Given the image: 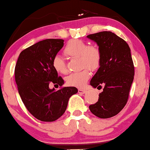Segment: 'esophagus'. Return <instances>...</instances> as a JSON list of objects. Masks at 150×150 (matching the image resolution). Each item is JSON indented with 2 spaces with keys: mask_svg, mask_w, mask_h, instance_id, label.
Wrapping results in <instances>:
<instances>
[{
  "mask_svg": "<svg viewBox=\"0 0 150 150\" xmlns=\"http://www.w3.org/2000/svg\"><path fill=\"white\" fill-rule=\"evenodd\" d=\"M86 92V91L84 90V89H78V93L79 94H84Z\"/></svg>",
  "mask_w": 150,
  "mask_h": 150,
  "instance_id": "34e87169",
  "label": "esophagus"
}]
</instances>
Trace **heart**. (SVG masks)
Segmentation results:
<instances>
[{"label": "heart", "instance_id": "1", "mask_svg": "<svg viewBox=\"0 0 150 150\" xmlns=\"http://www.w3.org/2000/svg\"><path fill=\"white\" fill-rule=\"evenodd\" d=\"M64 52L69 57H79L81 67H85L81 71L70 74L66 78L67 85L81 88L85 86L90 78L91 73L88 69L94 71L99 68L101 62L100 49L96 45H88L86 41L76 39H72L68 42ZM52 67L58 73L66 74L68 72L65 62L60 56H55L53 59Z\"/></svg>", "mask_w": 150, "mask_h": 150}]
</instances>
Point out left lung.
I'll use <instances>...</instances> for the list:
<instances>
[{"mask_svg":"<svg viewBox=\"0 0 150 150\" xmlns=\"http://www.w3.org/2000/svg\"><path fill=\"white\" fill-rule=\"evenodd\" d=\"M87 38L97 43L101 52V62L90 84L102 88L98 101L89 106L93 114L100 118L117 115L126 105L134 80V66L127 42L115 34L104 31Z\"/></svg>","mask_w":150,"mask_h":150,"instance_id":"left-lung-1","label":"left lung"}]
</instances>
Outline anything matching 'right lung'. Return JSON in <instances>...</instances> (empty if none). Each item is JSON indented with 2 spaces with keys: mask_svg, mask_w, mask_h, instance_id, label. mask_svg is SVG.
<instances>
[{
  "mask_svg": "<svg viewBox=\"0 0 150 150\" xmlns=\"http://www.w3.org/2000/svg\"><path fill=\"white\" fill-rule=\"evenodd\" d=\"M63 39H48L37 42L20 53L15 66L18 93L28 111L38 120L53 122L65 112L69 98L78 90L73 86L59 90L50 83L62 86L64 81L52 67V60L64 46Z\"/></svg>",
  "mask_w": 150,
  "mask_h": 150,
  "instance_id": "right-lung-1",
  "label": "right lung"
}]
</instances>
